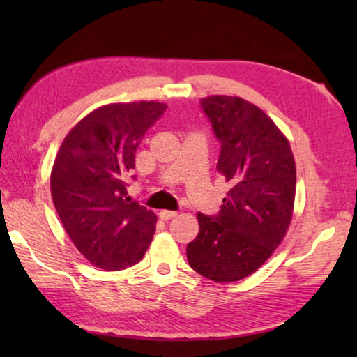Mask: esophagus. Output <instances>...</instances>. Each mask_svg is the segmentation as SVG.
Segmentation results:
<instances>
[{
	"mask_svg": "<svg viewBox=\"0 0 357 357\" xmlns=\"http://www.w3.org/2000/svg\"><path fill=\"white\" fill-rule=\"evenodd\" d=\"M159 215L162 220H170V219H173V217H176L178 213L176 211H160Z\"/></svg>",
	"mask_w": 357,
	"mask_h": 357,
	"instance_id": "1",
	"label": "esophagus"
}]
</instances>
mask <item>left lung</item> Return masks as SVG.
<instances>
[{"label": "left lung", "mask_w": 357, "mask_h": 357, "mask_svg": "<svg viewBox=\"0 0 357 357\" xmlns=\"http://www.w3.org/2000/svg\"><path fill=\"white\" fill-rule=\"evenodd\" d=\"M200 107L220 143L217 170L231 189L215 215L198 213L200 233L187 245V259L209 280L236 282L255 273L285 236L294 157L274 121L250 102L211 96Z\"/></svg>", "instance_id": "obj_1"}]
</instances>
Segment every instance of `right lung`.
Wrapping results in <instances>:
<instances>
[{
    "label": "right lung",
    "mask_w": 357,
    "mask_h": 357,
    "mask_svg": "<svg viewBox=\"0 0 357 357\" xmlns=\"http://www.w3.org/2000/svg\"><path fill=\"white\" fill-rule=\"evenodd\" d=\"M165 110L160 102L100 107L58 151L50 178L56 213L72 243L100 269L137 264L153 241L157 217L126 197V178L138 144Z\"/></svg>",
    "instance_id": "obj_1"
}]
</instances>
